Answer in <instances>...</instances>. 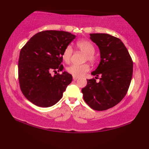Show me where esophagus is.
<instances>
[{"label":"esophagus","instance_id":"1","mask_svg":"<svg viewBox=\"0 0 149 149\" xmlns=\"http://www.w3.org/2000/svg\"><path fill=\"white\" fill-rule=\"evenodd\" d=\"M73 80H75V81H76V80L79 79V78L77 76H73Z\"/></svg>","mask_w":149,"mask_h":149}]
</instances>
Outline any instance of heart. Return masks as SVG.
Wrapping results in <instances>:
<instances>
[{"instance_id":"obj_1","label":"heart","mask_w":149,"mask_h":149,"mask_svg":"<svg viewBox=\"0 0 149 149\" xmlns=\"http://www.w3.org/2000/svg\"><path fill=\"white\" fill-rule=\"evenodd\" d=\"M76 46L80 51L86 54L85 60L90 62H94L96 60V57L95 55V46L91 42L86 40H81L77 42ZM73 54V48L71 46L68 45L64 49L62 54V58L65 62L69 63L71 60V56ZM90 70V66L87 64L78 65L72 64L67 68V71L73 76H82L85 75Z\"/></svg>"}]
</instances>
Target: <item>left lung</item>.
<instances>
[{
  "mask_svg": "<svg viewBox=\"0 0 149 149\" xmlns=\"http://www.w3.org/2000/svg\"><path fill=\"white\" fill-rule=\"evenodd\" d=\"M90 39L100 51V64L82 89L83 99L90 107L104 111L113 107L127 94L133 72V61L123 42L107 33H90ZM101 75L100 81L96 79Z\"/></svg>",
  "mask_w": 149,
  "mask_h": 149,
  "instance_id": "obj_1",
  "label": "left lung"
}]
</instances>
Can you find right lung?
Returning <instances> with one entry per match:
<instances>
[{"label":"right lung","mask_w":149,"mask_h":149,"mask_svg":"<svg viewBox=\"0 0 149 149\" xmlns=\"http://www.w3.org/2000/svg\"><path fill=\"white\" fill-rule=\"evenodd\" d=\"M76 36L63 31H43L30 38L19 53V82L24 97L40 107L57 103L72 81L64 71L62 54ZM56 75L52 76L51 73Z\"/></svg>","instance_id":"obj_1"}]
</instances>
